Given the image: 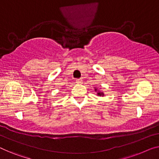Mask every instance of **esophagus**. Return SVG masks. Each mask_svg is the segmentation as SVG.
<instances>
[{
	"label": "esophagus",
	"mask_w": 159,
	"mask_h": 159,
	"mask_svg": "<svg viewBox=\"0 0 159 159\" xmlns=\"http://www.w3.org/2000/svg\"><path fill=\"white\" fill-rule=\"evenodd\" d=\"M76 83H77V84H82L83 80L81 79H76Z\"/></svg>",
	"instance_id": "obj_1"
}]
</instances>
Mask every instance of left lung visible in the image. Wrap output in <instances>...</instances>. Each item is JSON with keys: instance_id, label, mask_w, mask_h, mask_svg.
<instances>
[{"instance_id": "8db88e82", "label": "left lung", "mask_w": 159, "mask_h": 159, "mask_svg": "<svg viewBox=\"0 0 159 159\" xmlns=\"http://www.w3.org/2000/svg\"><path fill=\"white\" fill-rule=\"evenodd\" d=\"M96 90L97 89H96ZM97 94H98V96H103V92H98V93H97Z\"/></svg>"}]
</instances>
